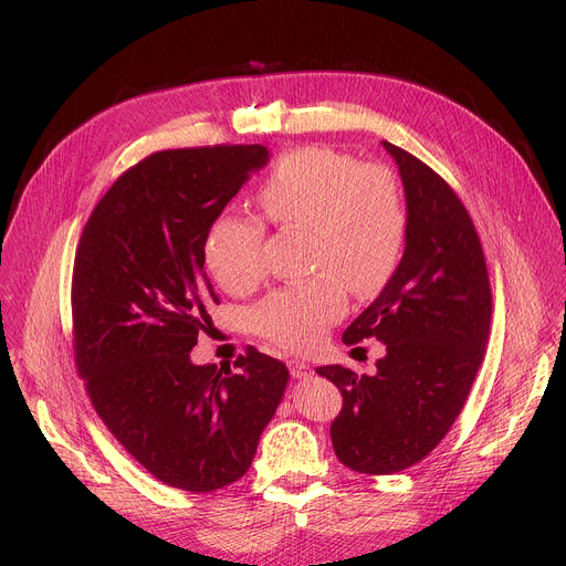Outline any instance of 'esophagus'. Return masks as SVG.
I'll return each instance as SVG.
<instances>
[{
	"label": "esophagus",
	"instance_id": "obj_1",
	"mask_svg": "<svg viewBox=\"0 0 566 566\" xmlns=\"http://www.w3.org/2000/svg\"><path fill=\"white\" fill-rule=\"evenodd\" d=\"M289 369H291L293 378H308L313 374L311 367L306 363H302V360H289Z\"/></svg>",
	"mask_w": 566,
	"mask_h": 566
}]
</instances>
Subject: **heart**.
<instances>
[{
  "label": "heart",
  "mask_w": 566,
  "mask_h": 566,
  "mask_svg": "<svg viewBox=\"0 0 566 566\" xmlns=\"http://www.w3.org/2000/svg\"><path fill=\"white\" fill-rule=\"evenodd\" d=\"M262 217L280 228L308 232L313 280L271 293L251 313L266 340L302 352L343 317L347 297L374 295L394 275L408 239V208L398 177L382 164L356 158L327 145L286 151L260 186ZM264 223L221 214L206 237V262L228 291H247L266 275Z\"/></svg>",
  "instance_id": "obj_1"
}]
</instances>
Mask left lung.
Instances as JSON below:
<instances>
[{
  "instance_id": "left-lung-1",
  "label": "left lung",
  "mask_w": 566,
  "mask_h": 566,
  "mask_svg": "<svg viewBox=\"0 0 566 566\" xmlns=\"http://www.w3.org/2000/svg\"><path fill=\"white\" fill-rule=\"evenodd\" d=\"M406 190V251L380 295L343 334L376 338L374 376L343 365L315 371L343 394L336 457L363 474H391L428 457L452 428L486 352L493 295L474 223L423 160L387 140Z\"/></svg>"
}]
</instances>
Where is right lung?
I'll return each instance as SVG.
<instances>
[{
  "label": "right lung",
  "mask_w": 566,
  "mask_h": 566,
  "mask_svg": "<svg viewBox=\"0 0 566 566\" xmlns=\"http://www.w3.org/2000/svg\"><path fill=\"white\" fill-rule=\"evenodd\" d=\"M269 156L264 145L154 151L98 201L75 251V367L109 432L172 489L244 476L289 382L255 347L232 367L190 360L219 304L208 230Z\"/></svg>",
  "instance_id": "add662e5"
}]
</instances>
